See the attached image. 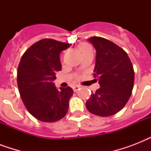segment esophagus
<instances>
[{
	"label": "esophagus",
	"instance_id": "34e87169",
	"mask_svg": "<svg viewBox=\"0 0 151 151\" xmlns=\"http://www.w3.org/2000/svg\"><path fill=\"white\" fill-rule=\"evenodd\" d=\"M79 88H80V86H78V85H75V86H73V89L74 92H77V91H78V90H79Z\"/></svg>",
	"mask_w": 151,
	"mask_h": 151
}]
</instances>
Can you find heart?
<instances>
[{
	"mask_svg": "<svg viewBox=\"0 0 151 151\" xmlns=\"http://www.w3.org/2000/svg\"><path fill=\"white\" fill-rule=\"evenodd\" d=\"M79 49L81 50V52H82V53H85V52H88V51L92 50V46L90 45L88 43H86V42H83V43H81L79 45Z\"/></svg>",
	"mask_w": 151,
	"mask_h": 151,
	"instance_id": "1",
	"label": "heart"
}]
</instances>
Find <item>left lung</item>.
Here are the masks:
<instances>
[{"label":"left lung","instance_id":"8db88e82","mask_svg":"<svg viewBox=\"0 0 151 151\" xmlns=\"http://www.w3.org/2000/svg\"><path fill=\"white\" fill-rule=\"evenodd\" d=\"M88 41L96 50L93 76L98 78L100 88L91 94L86 108L97 116H111L119 112L131 96L133 66L126 52L112 41L100 37H92Z\"/></svg>","mask_w":151,"mask_h":151}]
</instances>
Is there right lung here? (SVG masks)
<instances>
[{
    "label": "right lung",
    "mask_w": 151,
    "mask_h": 151,
    "mask_svg": "<svg viewBox=\"0 0 151 151\" xmlns=\"http://www.w3.org/2000/svg\"><path fill=\"white\" fill-rule=\"evenodd\" d=\"M70 44L53 39H42L22 55L18 66L17 84L25 106L35 118L55 122L63 118L73 91L70 87L58 90L53 81L61 70L59 54Z\"/></svg>",
    "instance_id": "1"
}]
</instances>
